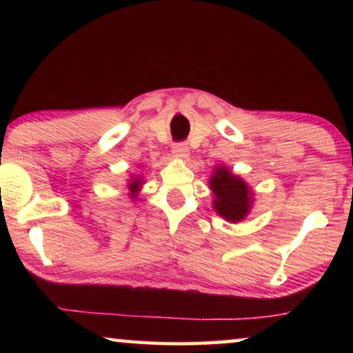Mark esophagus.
<instances>
[{"label":"esophagus","mask_w":353,"mask_h":353,"mask_svg":"<svg viewBox=\"0 0 353 353\" xmlns=\"http://www.w3.org/2000/svg\"><path fill=\"white\" fill-rule=\"evenodd\" d=\"M172 154L176 159H188V156H190V148H188V144H185V143L173 144Z\"/></svg>","instance_id":"1"}]
</instances>
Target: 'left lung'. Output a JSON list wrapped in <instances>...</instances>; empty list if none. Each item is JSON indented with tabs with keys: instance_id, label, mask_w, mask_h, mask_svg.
I'll return each mask as SVG.
<instances>
[{
	"instance_id": "obj_1",
	"label": "left lung",
	"mask_w": 353,
	"mask_h": 353,
	"mask_svg": "<svg viewBox=\"0 0 353 353\" xmlns=\"http://www.w3.org/2000/svg\"><path fill=\"white\" fill-rule=\"evenodd\" d=\"M209 186L214 194V210L230 223H239L249 215L254 204V191L249 183L234 175L228 167L216 165Z\"/></svg>"
}]
</instances>
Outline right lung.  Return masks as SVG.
<instances>
[{
    "label": "right lung",
    "mask_w": 353,
    "mask_h": 353,
    "mask_svg": "<svg viewBox=\"0 0 353 353\" xmlns=\"http://www.w3.org/2000/svg\"><path fill=\"white\" fill-rule=\"evenodd\" d=\"M144 185V178L143 175H133L128 178V185H127V190H128V197L130 199H137L139 191H141V188Z\"/></svg>",
    "instance_id": "add662e5"
}]
</instances>
